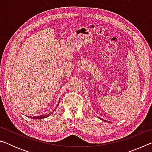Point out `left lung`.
I'll return each mask as SVG.
<instances>
[{"mask_svg": "<svg viewBox=\"0 0 152 152\" xmlns=\"http://www.w3.org/2000/svg\"><path fill=\"white\" fill-rule=\"evenodd\" d=\"M104 121H105V120H104ZM107 122H109V121H107Z\"/></svg>", "mask_w": 152, "mask_h": 152, "instance_id": "8db88e82", "label": "left lung"}]
</instances>
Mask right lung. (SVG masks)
<instances>
[{"label": "right lung", "instance_id": "obj_1", "mask_svg": "<svg viewBox=\"0 0 152 152\" xmlns=\"http://www.w3.org/2000/svg\"><path fill=\"white\" fill-rule=\"evenodd\" d=\"M56 110V109L53 110V112L54 111V110ZM52 114V113H51L50 115ZM40 115V116H35V117H29V116H27L28 117H30L31 118V119H43V118H45V117H48L49 115Z\"/></svg>", "mask_w": 152, "mask_h": 152}]
</instances>
